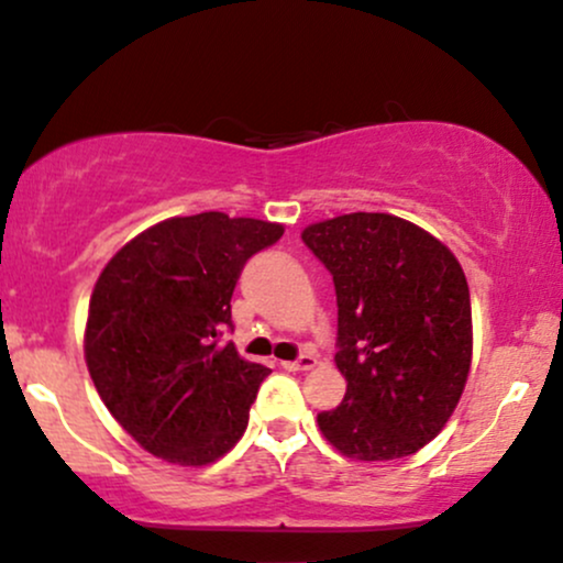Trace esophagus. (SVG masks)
I'll use <instances>...</instances> for the list:
<instances>
[{
  "label": "esophagus",
  "instance_id": "esophagus-1",
  "mask_svg": "<svg viewBox=\"0 0 563 563\" xmlns=\"http://www.w3.org/2000/svg\"><path fill=\"white\" fill-rule=\"evenodd\" d=\"M314 364H317L314 356L303 354V356L296 358V362H280V367L288 369V372H307V369L314 367Z\"/></svg>",
  "mask_w": 563,
  "mask_h": 563
}]
</instances>
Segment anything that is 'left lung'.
I'll return each mask as SVG.
<instances>
[{"instance_id": "obj_1", "label": "left lung", "mask_w": 563, "mask_h": 563, "mask_svg": "<svg viewBox=\"0 0 563 563\" xmlns=\"http://www.w3.org/2000/svg\"><path fill=\"white\" fill-rule=\"evenodd\" d=\"M333 275L335 364L346 396L317 415L343 456L390 462L445 428L472 364V303L462 264L428 230L383 212L303 228Z\"/></svg>"}]
</instances>
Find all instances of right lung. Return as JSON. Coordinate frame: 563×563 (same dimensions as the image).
<instances>
[{
  "label": "right lung",
  "mask_w": 563,
  "mask_h": 563,
  "mask_svg": "<svg viewBox=\"0 0 563 563\" xmlns=\"http://www.w3.org/2000/svg\"><path fill=\"white\" fill-rule=\"evenodd\" d=\"M283 225L201 212L135 235L101 269L88 303L86 364L110 415L141 449L180 466L239 443L269 369L220 335L243 264Z\"/></svg>",
  "instance_id": "add662e5"
}]
</instances>
